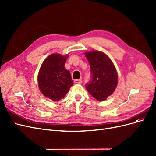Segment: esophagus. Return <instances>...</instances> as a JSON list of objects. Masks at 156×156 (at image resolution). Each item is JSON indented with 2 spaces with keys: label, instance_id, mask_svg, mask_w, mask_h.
<instances>
[{
  "label": "esophagus",
  "instance_id": "esophagus-1",
  "mask_svg": "<svg viewBox=\"0 0 156 156\" xmlns=\"http://www.w3.org/2000/svg\"><path fill=\"white\" fill-rule=\"evenodd\" d=\"M73 82L75 84H80V83H81L82 81H81V79H75Z\"/></svg>",
  "mask_w": 156,
  "mask_h": 156
}]
</instances>
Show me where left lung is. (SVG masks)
Wrapping results in <instances>:
<instances>
[{"instance_id":"obj_1","label":"left lung","mask_w":156,"mask_h":156,"mask_svg":"<svg viewBox=\"0 0 156 156\" xmlns=\"http://www.w3.org/2000/svg\"><path fill=\"white\" fill-rule=\"evenodd\" d=\"M85 56L92 73L90 81L86 84L85 87L96 100L105 101L115 92L117 87L118 73L115 65L103 52H85Z\"/></svg>"}]
</instances>
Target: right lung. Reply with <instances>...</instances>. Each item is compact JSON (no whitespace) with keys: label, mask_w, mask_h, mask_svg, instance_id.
I'll return each mask as SVG.
<instances>
[{"label":"right lung","mask_w":156,"mask_h":156,"mask_svg":"<svg viewBox=\"0 0 156 156\" xmlns=\"http://www.w3.org/2000/svg\"><path fill=\"white\" fill-rule=\"evenodd\" d=\"M67 58L68 55H49L42 63L37 75L41 92L54 101L63 98L73 84L69 71L64 68Z\"/></svg>","instance_id":"add662e5"}]
</instances>
